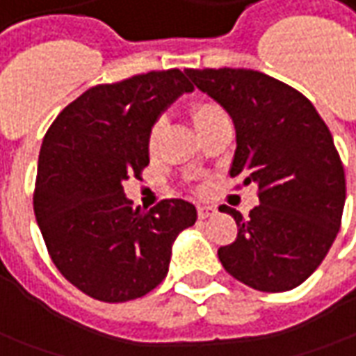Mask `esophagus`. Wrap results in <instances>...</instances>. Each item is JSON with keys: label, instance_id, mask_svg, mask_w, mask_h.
Segmentation results:
<instances>
[{"label": "esophagus", "instance_id": "obj_1", "mask_svg": "<svg viewBox=\"0 0 356 356\" xmlns=\"http://www.w3.org/2000/svg\"><path fill=\"white\" fill-rule=\"evenodd\" d=\"M217 213V207H213V205H197V217L200 219H209Z\"/></svg>", "mask_w": 356, "mask_h": 356}]
</instances>
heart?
<instances>
[{
  "instance_id": "b5f03b06",
  "label": "heart",
  "mask_w": 356,
  "mask_h": 356,
  "mask_svg": "<svg viewBox=\"0 0 356 356\" xmlns=\"http://www.w3.org/2000/svg\"><path fill=\"white\" fill-rule=\"evenodd\" d=\"M222 114V110H220L215 102H197L195 106L192 108V120H193V126L195 129H200L205 124H209L213 118H217ZM164 131V120H156L151 129H149V136H147V147H149V151H154L156 145H159V141H161V137H163Z\"/></svg>"
}]
</instances>
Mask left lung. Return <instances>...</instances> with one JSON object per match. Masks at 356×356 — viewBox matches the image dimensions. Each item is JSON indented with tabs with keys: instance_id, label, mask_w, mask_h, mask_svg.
I'll return each mask as SVG.
<instances>
[{
	"instance_id": "8db88e82",
	"label": "left lung",
	"mask_w": 356,
	"mask_h": 356,
	"mask_svg": "<svg viewBox=\"0 0 356 356\" xmlns=\"http://www.w3.org/2000/svg\"><path fill=\"white\" fill-rule=\"evenodd\" d=\"M193 85L225 108L236 127L230 176L257 184L259 205L236 220L220 246L222 267L261 293L305 283L341 227L345 170L333 137L302 92L254 70H186Z\"/></svg>"
}]
</instances>
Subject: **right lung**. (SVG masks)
<instances>
[{
    "instance_id": "obj_1",
    "label": "right lung",
    "mask_w": 356,
    "mask_h": 356,
    "mask_svg": "<svg viewBox=\"0 0 356 356\" xmlns=\"http://www.w3.org/2000/svg\"><path fill=\"white\" fill-rule=\"evenodd\" d=\"M193 85L180 70L97 85L61 110L44 136L34 215L51 261L71 285L102 302L151 293L168 273L172 242L192 227L190 202L134 207L127 178L149 164L147 136L164 108Z\"/></svg>"
}]
</instances>
